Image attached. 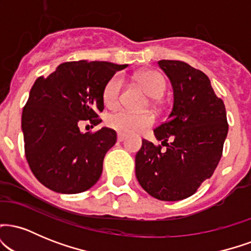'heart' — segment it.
Wrapping results in <instances>:
<instances>
[{"mask_svg": "<svg viewBox=\"0 0 251 251\" xmlns=\"http://www.w3.org/2000/svg\"><path fill=\"white\" fill-rule=\"evenodd\" d=\"M129 120H131V117H126V116H122L118 117L117 119V124L116 126L120 131H133V132H138V127H134L133 125L129 124Z\"/></svg>", "mask_w": 251, "mask_h": 251, "instance_id": "b5f03b06", "label": "heart"}]
</instances>
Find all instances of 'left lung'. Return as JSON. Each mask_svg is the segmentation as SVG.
<instances>
[{
	"mask_svg": "<svg viewBox=\"0 0 251 251\" xmlns=\"http://www.w3.org/2000/svg\"><path fill=\"white\" fill-rule=\"evenodd\" d=\"M124 68L107 61L65 62L34 82L22 112V132L28 165L46 188L73 195L99 180L117 133L107 127L82 132L77 124L100 123L106 86Z\"/></svg>",
	"mask_w": 251,
	"mask_h": 251,
	"instance_id": "left-lung-1",
	"label": "left lung"
}]
</instances>
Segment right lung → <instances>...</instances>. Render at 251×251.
Listing matches in <instances>:
<instances>
[{"instance_id":"add662e5","label":"right lung","mask_w":251,"mask_h":251,"mask_svg":"<svg viewBox=\"0 0 251 251\" xmlns=\"http://www.w3.org/2000/svg\"><path fill=\"white\" fill-rule=\"evenodd\" d=\"M158 66L174 92L171 112L143 140L135 154V177L159 201L185 200L214 174L227 134L224 103L209 77L185 62L162 60Z\"/></svg>"}]
</instances>
